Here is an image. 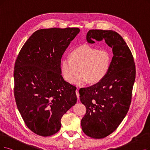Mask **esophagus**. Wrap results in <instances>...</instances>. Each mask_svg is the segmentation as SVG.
I'll return each instance as SVG.
<instances>
[{"mask_svg": "<svg viewBox=\"0 0 150 150\" xmlns=\"http://www.w3.org/2000/svg\"><path fill=\"white\" fill-rule=\"evenodd\" d=\"M76 96H77V98H78V100L79 99V93L78 91V89H77L76 91Z\"/></svg>", "mask_w": 150, "mask_h": 150, "instance_id": "34e87169", "label": "esophagus"}]
</instances>
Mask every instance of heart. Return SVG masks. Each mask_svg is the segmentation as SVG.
Instances as JSON below:
<instances>
[{"label": "heart", "mask_w": 150, "mask_h": 150, "mask_svg": "<svg viewBox=\"0 0 150 150\" xmlns=\"http://www.w3.org/2000/svg\"><path fill=\"white\" fill-rule=\"evenodd\" d=\"M112 53L105 49L88 44L75 47L69 53V58H63L60 63V71L64 79L70 82L77 70L79 73L72 83L82 86L88 82L94 85L102 81L110 71Z\"/></svg>", "instance_id": "heart-1"}]
</instances>
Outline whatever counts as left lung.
<instances>
[{"instance_id": "left-lung-1", "label": "left lung", "mask_w": 150, "mask_h": 150, "mask_svg": "<svg viewBox=\"0 0 150 150\" xmlns=\"http://www.w3.org/2000/svg\"><path fill=\"white\" fill-rule=\"evenodd\" d=\"M86 39L105 40L112 48L113 57L105 78L97 84L79 90L81 103L86 113L81 120L83 132L93 139L110 135L121 123L129 111L135 79V67L132 54L121 35L112 30L92 29Z\"/></svg>"}]
</instances>
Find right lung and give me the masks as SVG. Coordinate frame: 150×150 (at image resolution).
<instances>
[{"label":"right lung","mask_w":150,"mask_h":150,"mask_svg":"<svg viewBox=\"0 0 150 150\" xmlns=\"http://www.w3.org/2000/svg\"><path fill=\"white\" fill-rule=\"evenodd\" d=\"M80 29L52 28L34 32L15 64L14 94L28 127L48 137L60 129L61 119L77 102L76 88L62 76V55Z\"/></svg>","instance_id":"right-lung-1"}]
</instances>
